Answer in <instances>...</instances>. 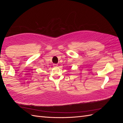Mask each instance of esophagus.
Here are the masks:
<instances>
[{
    "label": "esophagus",
    "mask_w": 123,
    "mask_h": 123,
    "mask_svg": "<svg viewBox=\"0 0 123 123\" xmlns=\"http://www.w3.org/2000/svg\"><path fill=\"white\" fill-rule=\"evenodd\" d=\"M53 67L56 68V67H57L58 66V65H57V64H53Z\"/></svg>",
    "instance_id": "esophagus-1"
}]
</instances>
